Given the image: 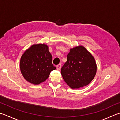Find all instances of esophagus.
I'll return each mask as SVG.
<instances>
[{
	"label": "esophagus",
	"instance_id": "1",
	"mask_svg": "<svg viewBox=\"0 0 120 120\" xmlns=\"http://www.w3.org/2000/svg\"><path fill=\"white\" fill-rule=\"evenodd\" d=\"M56 69H57V70H60L61 69V64H58L57 66H56Z\"/></svg>",
	"mask_w": 120,
	"mask_h": 120
}]
</instances>
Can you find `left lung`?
Segmentation results:
<instances>
[{
    "label": "left lung",
    "mask_w": 120,
    "mask_h": 120,
    "mask_svg": "<svg viewBox=\"0 0 120 120\" xmlns=\"http://www.w3.org/2000/svg\"><path fill=\"white\" fill-rule=\"evenodd\" d=\"M97 68L94 57L86 48L80 45L70 50L61 73L71 88L79 89L92 81L96 75Z\"/></svg>",
    "instance_id": "8db88e82"
}]
</instances>
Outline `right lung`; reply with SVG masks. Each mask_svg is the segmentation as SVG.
Here are the masks:
<instances>
[{
	"instance_id": "add662e5",
	"label": "right lung",
	"mask_w": 120,
	"mask_h": 120,
	"mask_svg": "<svg viewBox=\"0 0 120 120\" xmlns=\"http://www.w3.org/2000/svg\"><path fill=\"white\" fill-rule=\"evenodd\" d=\"M47 45L36 44L26 50L20 59V71L24 78L34 84L45 81L56 67Z\"/></svg>"
}]
</instances>
